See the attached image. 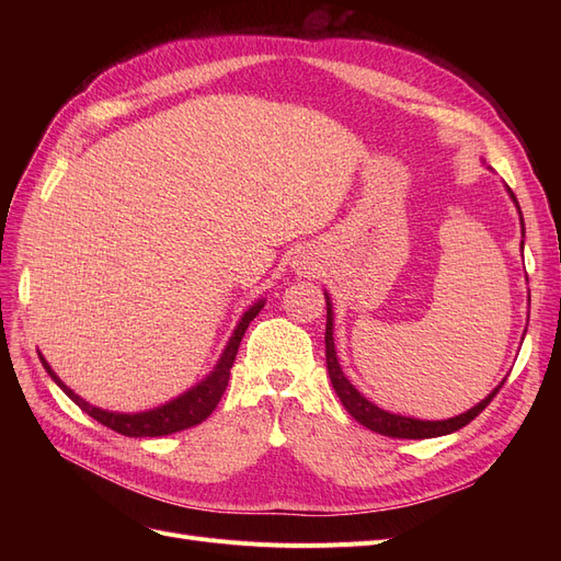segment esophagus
I'll list each match as a JSON object with an SVG mask.
<instances>
[{
    "instance_id": "1",
    "label": "esophagus",
    "mask_w": 561,
    "mask_h": 561,
    "mask_svg": "<svg viewBox=\"0 0 561 561\" xmlns=\"http://www.w3.org/2000/svg\"><path fill=\"white\" fill-rule=\"evenodd\" d=\"M297 268H309L307 264H304V262H297Z\"/></svg>"
}]
</instances>
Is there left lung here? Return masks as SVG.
Instances as JSON below:
<instances>
[{"instance_id":"1","label":"left lung","mask_w":561,"mask_h":561,"mask_svg":"<svg viewBox=\"0 0 561 561\" xmlns=\"http://www.w3.org/2000/svg\"><path fill=\"white\" fill-rule=\"evenodd\" d=\"M507 194H511V198L515 201V206L519 210V203L513 194L511 186H507ZM519 219H522V213H519ZM524 227V222H522ZM524 233V231H522ZM325 301H328V325H325V358H328V371H330V381H332V388L336 390L339 400H342V404L346 407V412L355 419L360 421L365 428L375 431L379 435H388V437H404V439H426V437H439V435H449L458 428L468 426V423L478 416L484 407L496 398V393L501 390L503 381L491 390V393L472 407V410L458 414L454 419H445V421H421V419H412V416H402V414H390L386 410H381V407H377L375 402H369L365 396H360V390L355 388L346 375L342 371V367H339V360H336V351H334V313H332V301L325 293Z\"/></svg>"}]
</instances>
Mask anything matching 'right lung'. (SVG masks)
<instances>
[{
  "mask_svg": "<svg viewBox=\"0 0 561 561\" xmlns=\"http://www.w3.org/2000/svg\"><path fill=\"white\" fill-rule=\"evenodd\" d=\"M264 307V299L254 301L252 307L243 313V318L239 320V325H236L227 348L219 355V360L215 365V369L210 375L203 379L201 383H196L194 388L186 390L180 398L165 402L161 407H154V410L149 412H138V414H118V412H107V410H100V407H93L91 402H87L83 398H79L72 388H67L58 377L56 371L50 369V365L44 360V355H39V360L44 365V369L48 371V377L54 379L62 390L65 396L70 398L75 404L81 407V412H87L89 416H93L98 423H103V426L128 435V437H159V435H171V433H180L186 431L192 426H198L201 421H206L219 402V398L225 396L227 383H229V371L231 365L236 360V353H239L241 346V339L250 325V320L257 316Z\"/></svg>",
  "mask_w": 561,
  "mask_h": 561,
  "instance_id": "right-lung-1",
  "label": "right lung"
}]
</instances>
